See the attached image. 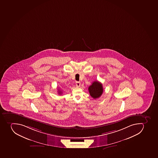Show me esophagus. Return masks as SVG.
Listing matches in <instances>:
<instances>
[{"label": "esophagus", "instance_id": "esophagus-1", "mask_svg": "<svg viewBox=\"0 0 158 158\" xmlns=\"http://www.w3.org/2000/svg\"><path fill=\"white\" fill-rule=\"evenodd\" d=\"M76 86H77V87H79L81 85V82H79V81H77L76 82Z\"/></svg>", "mask_w": 158, "mask_h": 158}]
</instances>
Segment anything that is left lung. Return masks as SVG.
<instances>
[{"label": "left lung", "mask_w": 158, "mask_h": 158, "mask_svg": "<svg viewBox=\"0 0 158 158\" xmlns=\"http://www.w3.org/2000/svg\"><path fill=\"white\" fill-rule=\"evenodd\" d=\"M89 91L90 96L94 98H99L103 93L102 84L98 81H94L89 87Z\"/></svg>", "instance_id": "1"}]
</instances>
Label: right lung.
<instances>
[{"label": "right lung", "mask_w": 158, "mask_h": 158, "mask_svg": "<svg viewBox=\"0 0 158 158\" xmlns=\"http://www.w3.org/2000/svg\"><path fill=\"white\" fill-rule=\"evenodd\" d=\"M58 90H59V91H58V94H61V93H62V92H61V90H59V89H58Z\"/></svg>", "instance_id": "1"}]
</instances>
